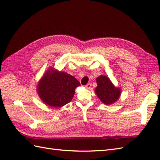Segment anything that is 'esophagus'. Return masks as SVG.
I'll return each mask as SVG.
<instances>
[{"label":"esophagus","mask_w":160,"mask_h":160,"mask_svg":"<svg viewBox=\"0 0 160 160\" xmlns=\"http://www.w3.org/2000/svg\"><path fill=\"white\" fill-rule=\"evenodd\" d=\"M85 88L87 89H90L91 88V83H88L85 85Z\"/></svg>","instance_id":"esophagus-1"}]
</instances>
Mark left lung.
<instances>
[{
    "mask_svg": "<svg viewBox=\"0 0 160 160\" xmlns=\"http://www.w3.org/2000/svg\"><path fill=\"white\" fill-rule=\"evenodd\" d=\"M96 81L98 86L95 88V93L103 103L110 105L119 99L121 94L120 89L115 88L108 77L99 76Z\"/></svg>",
    "mask_w": 160,
    "mask_h": 160,
    "instance_id": "left-lung-1",
    "label": "left lung"
}]
</instances>
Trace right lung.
<instances>
[{"label": "right lung", "mask_w": 160, "mask_h": 160, "mask_svg": "<svg viewBox=\"0 0 160 160\" xmlns=\"http://www.w3.org/2000/svg\"><path fill=\"white\" fill-rule=\"evenodd\" d=\"M79 82L64 72L48 71L39 81L38 93L43 102L53 108H61L69 103Z\"/></svg>", "instance_id": "obj_1"}]
</instances>
